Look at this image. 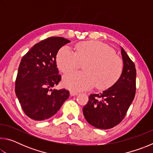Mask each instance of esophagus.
Listing matches in <instances>:
<instances>
[{
	"instance_id": "esophagus-1",
	"label": "esophagus",
	"mask_w": 153,
	"mask_h": 153,
	"mask_svg": "<svg viewBox=\"0 0 153 153\" xmlns=\"http://www.w3.org/2000/svg\"><path fill=\"white\" fill-rule=\"evenodd\" d=\"M78 93H77V92H75V91H73V90H71V91H70V95L71 96H76L77 95Z\"/></svg>"
}]
</instances>
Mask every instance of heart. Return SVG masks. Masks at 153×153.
<instances>
[{
  "label": "heart",
  "instance_id": "1",
  "mask_svg": "<svg viewBox=\"0 0 153 153\" xmlns=\"http://www.w3.org/2000/svg\"><path fill=\"white\" fill-rule=\"evenodd\" d=\"M56 65L64 74L78 69L81 64L83 72H72L65 76L64 86L74 91L91 89L106 90L120 78L123 63L114 49L99 41H87L77 44L76 52L63 46L56 55Z\"/></svg>",
  "mask_w": 153,
  "mask_h": 153
}]
</instances>
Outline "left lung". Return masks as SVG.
<instances>
[{
    "mask_svg": "<svg viewBox=\"0 0 153 153\" xmlns=\"http://www.w3.org/2000/svg\"><path fill=\"white\" fill-rule=\"evenodd\" d=\"M121 51L123 68L120 78L102 93L90 94L88 102L83 108L86 121L98 129H110L121 122L135 97V65L123 48Z\"/></svg>",
    "mask_w": 153,
    "mask_h": 153,
    "instance_id": "left-lung-1",
    "label": "left lung"
}]
</instances>
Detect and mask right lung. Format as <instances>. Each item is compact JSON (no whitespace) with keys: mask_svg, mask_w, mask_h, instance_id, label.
Returning a JSON list of instances; mask_svg holds the SVG:
<instances>
[{"mask_svg":"<svg viewBox=\"0 0 153 153\" xmlns=\"http://www.w3.org/2000/svg\"><path fill=\"white\" fill-rule=\"evenodd\" d=\"M69 42L62 37L48 38L36 44L21 60L15 91L23 111L32 120L53 117L69 97L68 90L53 89L61 79L56 55Z\"/></svg>","mask_w":153,"mask_h":153,"instance_id":"right-lung-1","label":"right lung"}]
</instances>
